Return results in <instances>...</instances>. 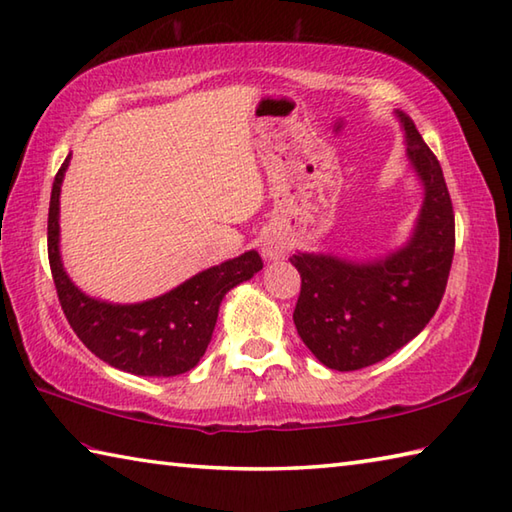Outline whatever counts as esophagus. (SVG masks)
<instances>
[{
	"instance_id": "1",
	"label": "esophagus",
	"mask_w": 512,
	"mask_h": 512,
	"mask_svg": "<svg viewBox=\"0 0 512 512\" xmlns=\"http://www.w3.org/2000/svg\"><path fill=\"white\" fill-rule=\"evenodd\" d=\"M286 250H288V246L284 242V237H279V235H266L264 237L262 255H264L266 262H277V259H282L286 255Z\"/></svg>"
}]
</instances>
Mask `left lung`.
<instances>
[{
	"label": "left lung",
	"mask_w": 512,
	"mask_h": 512,
	"mask_svg": "<svg viewBox=\"0 0 512 512\" xmlns=\"http://www.w3.org/2000/svg\"><path fill=\"white\" fill-rule=\"evenodd\" d=\"M422 206L402 246L370 259L297 253L302 277L293 322L306 348L333 370L382 362L417 337L442 302L455 253V215L433 150L413 119L395 113Z\"/></svg>",
	"instance_id": "left-lung-1"
}]
</instances>
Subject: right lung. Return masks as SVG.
<instances>
[{
    "instance_id": "right-lung-1",
    "label": "right lung",
    "mask_w": 512,
    "mask_h": 512,
    "mask_svg": "<svg viewBox=\"0 0 512 512\" xmlns=\"http://www.w3.org/2000/svg\"><path fill=\"white\" fill-rule=\"evenodd\" d=\"M70 155L53 182L48 208V262L70 328L102 362L139 377H175L199 364L213 339L228 290L262 270L257 250L226 259L188 277L168 293L135 304L86 295L68 277L59 250V195Z\"/></svg>"
}]
</instances>
